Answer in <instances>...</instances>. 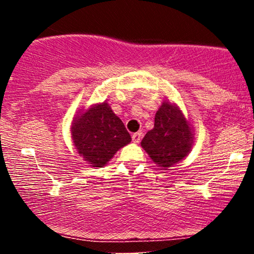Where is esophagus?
Returning a JSON list of instances; mask_svg holds the SVG:
<instances>
[{"label": "esophagus", "mask_w": 254, "mask_h": 254, "mask_svg": "<svg viewBox=\"0 0 254 254\" xmlns=\"http://www.w3.org/2000/svg\"><path fill=\"white\" fill-rule=\"evenodd\" d=\"M142 136H143V133H142L141 131L132 133V136H131V137H132V142H133V143H139V141H141Z\"/></svg>", "instance_id": "esophagus-1"}]
</instances>
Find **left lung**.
Returning a JSON list of instances; mask_svg holds the SVG:
<instances>
[{
    "instance_id": "obj_1",
    "label": "left lung",
    "mask_w": 254,
    "mask_h": 254,
    "mask_svg": "<svg viewBox=\"0 0 254 254\" xmlns=\"http://www.w3.org/2000/svg\"><path fill=\"white\" fill-rule=\"evenodd\" d=\"M141 145L160 167L182 161L192 145L191 127L182 111L164 101L155 115L154 127L145 133Z\"/></svg>"
}]
</instances>
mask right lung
<instances>
[{
	"mask_svg": "<svg viewBox=\"0 0 254 254\" xmlns=\"http://www.w3.org/2000/svg\"><path fill=\"white\" fill-rule=\"evenodd\" d=\"M71 133L77 153L93 167H103L131 141L123 122L112 112L107 103L95 105L81 116H76Z\"/></svg>",
	"mask_w": 254,
	"mask_h": 254,
	"instance_id": "1",
	"label": "right lung"
}]
</instances>
